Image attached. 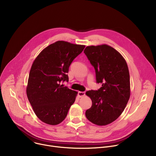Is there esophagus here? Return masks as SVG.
<instances>
[{"mask_svg": "<svg viewBox=\"0 0 156 156\" xmlns=\"http://www.w3.org/2000/svg\"><path fill=\"white\" fill-rule=\"evenodd\" d=\"M78 95L80 98H81L83 96H84L85 95V93L84 92H82V91H78Z\"/></svg>", "mask_w": 156, "mask_h": 156, "instance_id": "esophagus-1", "label": "esophagus"}]
</instances>
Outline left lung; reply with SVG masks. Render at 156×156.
<instances>
[{"label": "left lung", "instance_id": "1", "mask_svg": "<svg viewBox=\"0 0 156 156\" xmlns=\"http://www.w3.org/2000/svg\"><path fill=\"white\" fill-rule=\"evenodd\" d=\"M84 53L95 69L96 83L102 84L99 90L86 93L92 106L85 115L94 124L106 125L119 118L129 99L128 65L118 51L106 44L87 46Z\"/></svg>", "mask_w": 156, "mask_h": 156}]
</instances>
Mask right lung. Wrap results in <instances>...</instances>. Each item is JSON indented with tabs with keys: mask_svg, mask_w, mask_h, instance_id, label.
I'll return each instance as SVG.
<instances>
[{
	"mask_svg": "<svg viewBox=\"0 0 156 156\" xmlns=\"http://www.w3.org/2000/svg\"><path fill=\"white\" fill-rule=\"evenodd\" d=\"M84 48L58 41L46 48L34 60L27 94L35 114L42 122L55 125L67 115L77 92L61 83L69 81L70 66Z\"/></svg>",
	"mask_w": 156,
	"mask_h": 156,
	"instance_id": "right-lung-1",
	"label": "right lung"
}]
</instances>
